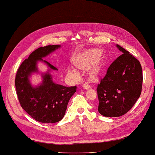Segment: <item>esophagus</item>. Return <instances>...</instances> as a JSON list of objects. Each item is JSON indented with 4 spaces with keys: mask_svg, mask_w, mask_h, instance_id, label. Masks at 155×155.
I'll return each mask as SVG.
<instances>
[{
    "mask_svg": "<svg viewBox=\"0 0 155 155\" xmlns=\"http://www.w3.org/2000/svg\"><path fill=\"white\" fill-rule=\"evenodd\" d=\"M82 87H83V88L86 89V90H88L90 88V86L88 84V83H84V84H82Z\"/></svg>",
    "mask_w": 155,
    "mask_h": 155,
    "instance_id": "34e87169",
    "label": "esophagus"
}]
</instances>
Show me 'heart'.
<instances>
[{
  "mask_svg": "<svg viewBox=\"0 0 155 155\" xmlns=\"http://www.w3.org/2000/svg\"><path fill=\"white\" fill-rule=\"evenodd\" d=\"M100 54V51L98 50H90L81 55L77 64L81 67H88L92 65L90 67V72L93 74H96L99 73L101 67L100 61L99 60L95 61ZM95 61H96L95 62ZM68 74L73 78H77L78 74L77 70L74 67H70L68 69Z\"/></svg>",
  "mask_w": 155,
  "mask_h": 155,
  "instance_id": "heart-1",
  "label": "heart"
}]
</instances>
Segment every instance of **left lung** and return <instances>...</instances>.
I'll use <instances>...</instances> for the list:
<instances>
[{
  "label": "left lung",
  "mask_w": 155,
  "mask_h": 155,
  "mask_svg": "<svg viewBox=\"0 0 155 155\" xmlns=\"http://www.w3.org/2000/svg\"><path fill=\"white\" fill-rule=\"evenodd\" d=\"M122 54L108 68L97 88L98 111L107 117H118L128 112L141 93L143 75L140 61L118 45Z\"/></svg>",
  "instance_id": "left-lung-1"
}]
</instances>
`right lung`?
Instances as JSON below:
<instances>
[{"mask_svg":"<svg viewBox=\"0 0 155 155\" xmlns=\"http://www.w3.org/2000/svg\"><path fill=\"white\" fill-rule=\"evenodd\" d=\"M60 48L61 45H48L35 50L21 63L15 76V88L21 107L40 122L60 121L65 115L69 100L76 92V86L67 87L54 82L51 72L58 69L42 59ZM38 62L47 66L46 72H39ZM35 73L41 74L42 77L41 82L37 85H33L30 81Z\"/></svg>","mask_w":155,"mask_h":155,"instance_id":"obj_1","label":"right lung"}]
</instances>
